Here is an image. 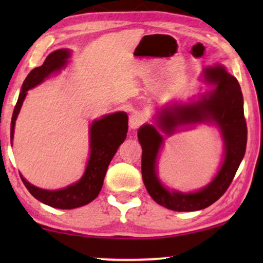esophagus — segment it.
Returning <instances> with one entry per match:
<instances>
[{
    "label": "esophagus",
    "instance_id": "esophagus-1",
    "mask_svg": "<svg viewBox=\"0 0 263 263\" xmlns=\"http://www.w3.org/2000/svg\"><path fill=\"white\" fill-rule=\"evenodd\" d=\"M143 121H145V118H143L141 114H139V112L132 114L130 117H129V128L130 129L139 128L140 125L143 123Z\"/></svg>",
    "mask_w": 263,
    "mask_h": 263
}]
</instances>
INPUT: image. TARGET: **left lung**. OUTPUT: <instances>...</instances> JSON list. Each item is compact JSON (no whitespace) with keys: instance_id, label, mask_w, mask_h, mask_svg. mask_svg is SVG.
Returning <instances> with one entry per match:
<instances>
[{"instance_id":"8db88e82","label":"left lung","mask_w":263,"mask_h":263,"mask_svg":"<svg viewBox=\"0 0 263 263\" xmlns=\"http://www.w3.org/2000/svg\"><path fill=\"white\" fill-rule=\"evenodd\" d=\"M206 79L214 88L202 100L192 105H182L161 111L158 125L166 134H172L181 124L214 121L221 129L225 141V159L215 178L197 193H170L158 181L156 160L163 138L153 125L145 124L139 129V141L142 147L141 172L147 192L160 206L177 212L203 210L224 195L231 184L247 147V122L244 117L243 95L235 77L222 66L206 70Z\"/></svg>"}]
</instances>
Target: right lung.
<instances>
[{
	"label": "right lung",
	"instance_id": "1",
	"mask_svg": "<svg viewBox=\"0 0 263 263\" xmlns=\"http://www.w3.org/2000/svg\"><path fill=\"white\" fill-rule=\"evenodd\" d=\"M69 56L68 50H56L46 57L41 67L34 68L25 79L23 91L19 95L14 107L10 122V140L14 135V125L23 105L27 91L48 77L50 73L60 69ZM128 132V116L124 112H116L95 121L91 125V157H89L85 175L78 183L62 190H44L32 185L20 176L28 192L41 202L60 210H71L85 206L96 199L103 186L107 166L118 147L125 140Z\"/></svg>",
	"mask_w": 263,
	"mask_h": 263
}]
</instances>
